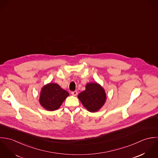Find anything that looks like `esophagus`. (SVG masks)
Returning a JSON list of instances; mask_svg holds the SVG:
<instances>
[{
  "label": "esophagus",
  "instance_id": "34e87169",
  "mask_svg": "<svg viewBox=\"0 0 158 158\" xmlns=\"http://www.w3.org/2000/svg\"><path fill=\"white\" fill-rule=\"evenodd\" d=\"M71 95L73 96H76L77 95V91H74V92H71Z\"/></svg>",
  "mask_w": 158,
  "mask_h": 158
}]
</instances>
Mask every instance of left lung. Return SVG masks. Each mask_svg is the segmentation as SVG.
I'll return each instance as SVG.
<instances>
[{"label":"left lung","mask_w":158,"mask_h":158,"mask_svg":"<svg viewBox=\"0 0 158 158\" xmlns=\"http://www.w3.org/2000/svg\"><path fill=\"white\" fill-rule=\"evenodd\" d=\"M77 98L88 111L96 112L105 104L106 94L100 84L90 82L87 84L85 90L80 93Z\"/></svg>","instance_id":"1"}]
</instances>
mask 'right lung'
I'll use <instances>...</instances> for the list:
<instances>
[{"instance_id":"add662e5","label":"right lung","mask_w":158,"mask_h":158,"mask_svg":"<svg viewBox=\"0 0 158 158\" xmlns=\"http://www.w3.org/2000/svg\"><path fill=\"white\" fill-rule=\"evenodd\" d=\"M69 93L63 90L56 83H49L44 85L41 90L39 102L46 110L54 111L58 109Z\"/></svg>"}]
</instances>
